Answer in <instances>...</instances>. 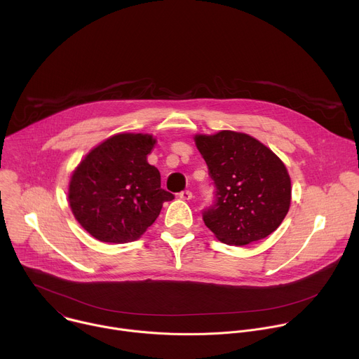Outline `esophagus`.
Instances as JSON below:
<instances>
[{"label":"esophagus","mask_w":359,"mask_h":359,"mask_svg":"<svg viewBox=\"0 0 359 359\" xmlns=\"http://www.w3.org/2000/svg\"><path fill=\"white\" fill-rule=\"evenodd\" d=\"M179 197L183 200H190L191 198V191L190 190H183L179 193Z\"/></svg>","instance_id":"obj_1"}]
</instances>
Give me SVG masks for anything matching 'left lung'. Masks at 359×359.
Here are the masks:
<instances>
[{"mask_svg": "<svg viewBox=\"0 0 359 359\" xmlns=\"http://www.w3.org/2000/svg\"><path fill=\"white\" fill-rule=\"evenodd\" d=\"M196 146L215 184V201L203 222L226 244L266 238L288 213L291 180L274 153L245 133L197 135Z\"/></svg>", "mask_w": 359, "mask_h": 359, "instance_id": "obj_1", "label": "left lung"}]
</instances>
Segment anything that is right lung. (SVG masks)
Returning <instances> with one entry per match:
<instances>
[{
    "label": "right lung",
    "instance_id": "obj_1",
    "mask_svg": "<svg viewBox=\"0 0 359 359\" xmlns=\"http://www.w3.org/2000/svg\"><path fill=\"white\" fill-rule=\"evenodd\" d=\"M155 139L119 133L92 149L69 183V206L79 224L104 243L137 240L175 196L161 187L159 170L147 163Z\"/></svg>",
    "mask_w": 359,
    "mask_h": 359
}]
</instances>
